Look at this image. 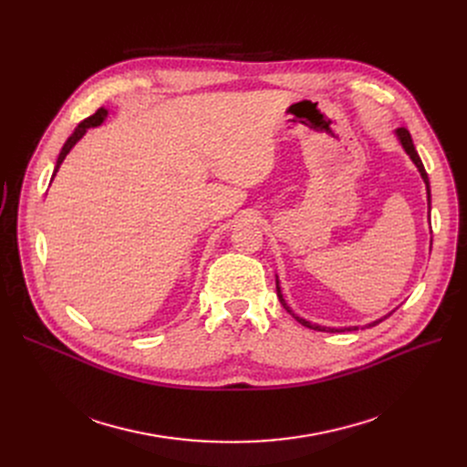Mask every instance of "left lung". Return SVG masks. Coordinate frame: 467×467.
<instances>
[{
	"label": "left lung",
	"instance_id": "obj_1",
	"mask_svg": "<svg viewBox=\"0 0 467 467\" xmlns=\"http://www.w3.org/2000/svg\"><path fill=\"white\" fill-rule=\"evenodd\" d=\"M398 136H400V140H401V145L405 147V151L409 153V157L412 159V162L416 164V168H419V171H420V176H422V180H424V183H426V187H428V202H430V182H428V174H426V168H424V164H422V161H420L419 153H416V150H414L412 140H410V134H409V130H407L405 127H401V129H398ZM278 299H280L282 306H284L287 312H291V310H289V306L285 305L284 297H282L280 287H278ZM291 314H293V312H291ZM293 316H296V314H293ZM296 320H297L301 326H305V327H310V329H314V331H329V333H340V331H354V329H359V327H347V329H331V327H322V326H316V324H310V322L303 320V317H299V316H296ZM379 322H382V320H379ZM379 322H375V324H369V326H377Z\"/></svg>",
	"mask_w": 467,
	"mask_h": 467
}]
</instances>
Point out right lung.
Returning a JSON list of instances; mask_svg holds the SVG:
<instances>
[{
    "label": "right lung",
    "instance_id": "add662e5",
    "mask_svg": "<svg viewBox=\"0 0 467 467\" xmlns=\"http://www.w3.org/2000/svg\"><path fill=\"white\" fill-rule=\"evenodd\" d=\"M106 115H108V111L104 109V108H100L98 109L94 115H90V117H87L85 120H81L79 125H78V129L73 130V134L66 140V143H64V147H62V151H60V155H58V161H57V166H55V174L58 171V168H60V164H62V161L66 159V155L69 153V150L73 145H76L81 138H83V134L87 132V129H90V127H98L100 125V122L106 119ZM55 174H53V178H55Z\"/></svg>",
    "mask_w": 467,
    "mask_h": 467
}]
</instances>
